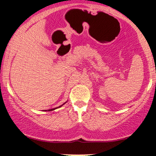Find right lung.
Masks as SVG:
<instances>
[{"label": "right lung", "instance_id": "add662e5", "mask_svg": "<svg viewBox=\"0 0 156 156\" xmlns=\"http://www.w3.org/2000/svg\"><path fill=\"white\" fill-rule=\"evenodd\" d=\"M62 105H61V106H62ZM61 106H59V107H61ZM55 108H53V109H49V110H48V112H50V111H53V110H55Z\"/></svg>", "mask_w": 156, "mask_h": 156}]
</instances>
